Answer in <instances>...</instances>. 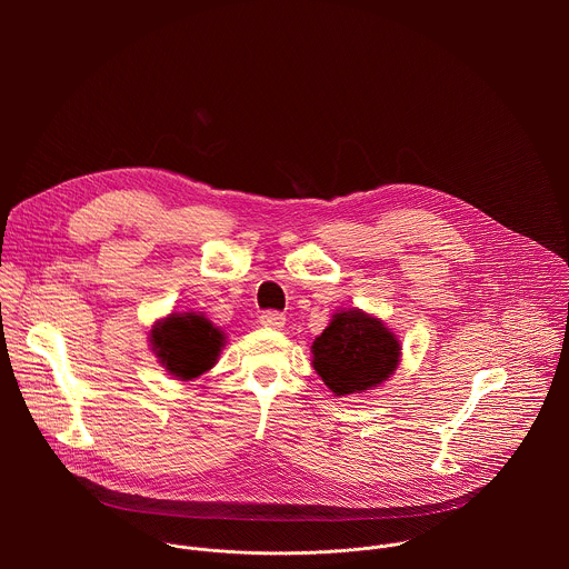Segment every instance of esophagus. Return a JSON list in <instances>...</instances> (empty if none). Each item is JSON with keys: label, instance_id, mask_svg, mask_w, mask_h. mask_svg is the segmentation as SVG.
Returning a JSON list of instances; mask_svg holds the SVG:
<instances>
[{"label": "esophagus", "instance_id": "34e87169", "mask_svg": "<svg viewBox=\"0 0 569 569\" xmlns=\"http://www.w3.org/2000/svg\"><path fill=\"white\" fill-rule=\"evenodd\" d=\"M261 323H263V327H268V329L279 331V329H283L286 315H283V312H279V310H266V312L261 315Z\"/></svg>", "mask_w": 569, "mask_h": 569}]
</instances>
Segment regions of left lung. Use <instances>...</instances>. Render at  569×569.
Returning <instances> with one entry per match:
<instances>
[{
    "label": "left lung",
    "mask_w": 569,
    "mask_h": 569,
    "mask_svg": "<svg viewBox=\"0 0 569 569\" xmlns=\"http://www.w3.org/2000/svg\"><path fill=\"white\" fill-rule=\"evenodd\" d=\"M312 367L336 396L360 393L387 380L400 358L396 336L358 308L342 310L312 342Z\"/></svg>",
    "instance_id": "1"
}]
</instances>
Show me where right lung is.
<instances>
[{
  "label": "right lung",
  "mask_w": 569,
  "mask_h": 569,
  "mask_svg": "<svg viewBox=\"0 0 569 569\" xmlns=\"http://www.w3.org/2000/svg\"><path fill=\"white\" fill-rule=\"evenodd\" d=\"M222 340V333L209 319L193 312H173L154 323L150 333V345L159 362L180 380H193L211 369Z\"/></svg>",
  "instance_id": "1"
}]
</instances>
